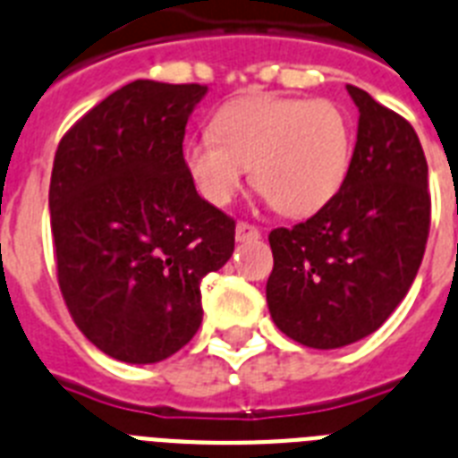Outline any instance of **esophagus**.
Here are the masks:
<instances>
[{"label": "esophagus", "mask_w": 458, "mask_h": 458, "mask_svg": "<svg viewBox=\"0 0 458 458\" xmlns=\"http://www.w3.org/2000/svg\"><path fill=\"white\" fill-rule=\"evenodd\" d=\"M235 237L237 242H253V240H260V230L256 225H249V223L240 221L235 228Z\"/></svg>", "instance_id": "34e87169"}]
</instances>
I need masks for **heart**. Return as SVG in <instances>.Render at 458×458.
Listing matches in <instances>:
<instances>
[{
    "label": "heart",
    "mask_w": 458,
    "mask_h": 458,
    "mask_svg": "<svg viewBox=\"0 0 458 458\" xmlns=\"http://www.w3.org/2000/svg\"><path fill=\"white\" fill-rule=\"evenodd\" d=\"M352 163V128L328 99L249 95L223 106L214 132L186 141L183 165L198 193L223 207L247 167L284 216H312L340 193Z\"/></svg>",
    "instance_id": "1"
}]
</instances>
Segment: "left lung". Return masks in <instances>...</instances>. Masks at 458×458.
Returning a JSON list of instances; mask_svg holds the SVG:
<instances>
[{"mask_svg":"<svg viewBox=\"0 0 458 458\" xmlns=\"http://www.w3.org/2000/svg\"><path fill=\"white\" fill-rule=\"evenodd\" d=\"M359 132L347 179L324 209L270 233V317L312 349L359 342L391 317L424 259L428 165L414 128L356 86Z\"/></svg>","mask_w":458,"mask_h":458,"instance_id":"left-lung-1","label":"left lung"}]
</instances>
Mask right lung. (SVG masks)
Masks as SVG:
<instances>
[{
  "instance_id": "1",
  "label": "right lung",
  "mask_w": 458,
  "mask_h": 458,
  "mask_svg": "<svg viewBox=\"0 0 458 458\" xmlns=\"http://www.w3.org/2000/svg\"><path fill=\"white\" fill-rule=\"evenodd\" d=\"M207 86L132 81L63 137L53 163L57 282L74 324L125 363H157L202 324L199 284L235 249V221L195 191L186 123Z\"/></svg>"
}]
</instances>
